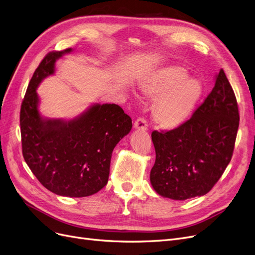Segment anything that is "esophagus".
<instances>
[{"label":"esophagus","mask_w":255,"mask_h":255,"mask_svg":"<svg viewBox=\"0 0 255 255\" xmlns=\"http://www.w3.org/2000/svg\"><path fill=\"white\" fill-rule=\"evenodd\" d=\"M134 128L138 129V130H147L148 128V124H147V121L144 118H138L135 120L134 122Z\"/></svg>","instance_id":"obj_1"}]
</instances>
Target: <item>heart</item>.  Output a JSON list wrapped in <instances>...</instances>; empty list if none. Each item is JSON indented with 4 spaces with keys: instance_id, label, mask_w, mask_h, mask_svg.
Masks as SVG:
<instances>
[{
    "instance_id": "heart-1",
    "label": "heart",
    "mask_w": 255,
    "mask_h": 255,
    "mask_svg": "<svg viewBox=\"0 0 255 255\" xmlns=\"http://www.w3.org/2000/svg\"><path fill=\"white\" fill-rule=\"evenodd\" d=\"M188 75L187 69L182 66H169L148 72L138 79L140 92L147 98L155 99L152 118L159 128L173 129L181 126L200 101L202 84Z\"/></svg>"
}]
</instances>
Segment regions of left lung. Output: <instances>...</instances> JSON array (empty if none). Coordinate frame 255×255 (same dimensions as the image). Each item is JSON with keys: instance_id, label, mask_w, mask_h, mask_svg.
<instances>
[{"instance_id": "1", "label": "left lung", "mask_w": 255, "mask_h": 255, "mask_svg": "<svg viewBox=\"0 0 255 255\" xmlns=\"http://www.w3.org/2000/svg\"><path fill=\"white\" fill-rule=\"evenodd\" d=\"M239 124L237 98L221 69L212 91L189 120L175 129L151 133L153 189L178 201L208 193L231 161Z\"/></svg>"}]
</instances>
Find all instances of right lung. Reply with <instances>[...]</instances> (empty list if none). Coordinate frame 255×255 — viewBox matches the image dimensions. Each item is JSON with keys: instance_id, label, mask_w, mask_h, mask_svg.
Listing matches in <instances>:
<instances>
[{"instance_id": "add662e5", "label": "right lung", "mask_w": 255, "mask_h": 255, "mask_svg": "<svg viewBox=\"0 0 255 255\" xmlns=\"http://www.w3.org/2000/svg\"><path fill=\"white\" fill-rule=\"evenodd\" d=\"M71 50L48 52L32 75L20 112L22 152L46 189L83 197L106 186L113 149L129 133L132 121L116 104H97L71 121L41 118L36 88L54 72L55 61Z\"/></svg>"}]
</instances>
